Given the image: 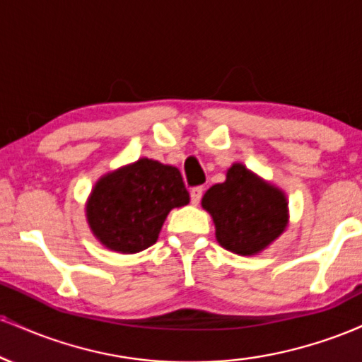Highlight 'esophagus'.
I'll use <instances>...</instances> for the list:
<instances>
[{"label":"esophagus","mask_w":362,"mask_h":362,"mask_svg":"<svg viewBox=\"0 0 362 362\" xmlns=\"http://www.w3.org/2000/svg\"><path fill=\"white\" fill-rule=\"evenodd\" d=\"M202 194H204V189H202V187H194V189L190 190V202H192L194 206H197L199 202H201Z\"/></svg>","instance_id":"34e87169"}]
</instances>
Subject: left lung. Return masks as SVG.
Segmentation results:
<instances>
[{"label":"left lung","mask_w":362,"mask_h":362,"mask_svg":"<svg viewBox=\"0 0 362 362\" xmlns=\"http://www.w3.org/2000/svg\"><path fill=\"white\" fill-rule=\"evenodd\" d=\"M202 207L213 218L218 243L238 255L267 248L289 219L286 194L242 163L231 165L226 180L207 190Z\"/></svg>","instance_id":"8db88e82"}]
</instances>
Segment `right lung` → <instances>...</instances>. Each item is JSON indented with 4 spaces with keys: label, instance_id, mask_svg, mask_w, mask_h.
<instances>
[{
    "label": "right lung",
    "instance_id": "right-lung-1",
    "mask_svg": "<svg viewBox=\"0 0 362 362\" xmlns=\"http://www.w3.org/2000/svg\"><path fill=\"white\" fill-rule=\"evenodd\" d=\"M189 201L178 168L141 158L95 184L86 201V221L103 247L138 253L156 243L170 211Z\"/></svg>",
    "mask_w": 362,
    "mask_h": 362
}]
</instances>
